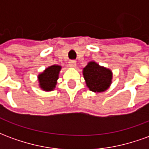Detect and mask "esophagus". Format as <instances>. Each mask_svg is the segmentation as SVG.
Here are the masks:
<instances>
[{"label": "esophagus", "mask_w": 149, "mask_h": 149, "mask_svg": "<svg viewBox=\"0 0 149 149\" xmlns=\"http://www.w3.org/2000/svg\"><path fill=\"white\" fill-rule=\"evenodd\" d=\"M68 65H69V66L72 67V68H75V67L77 66V61H76L75 60H71L70 61L68 62Z\"/></svg>", "instance_id": "esophagus-1"}]
</instances>
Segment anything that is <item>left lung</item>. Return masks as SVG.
Masks as SVG:
<instances>
[{
	"instance_id": "1",
	"label": "left lung",
	"mask_w": 149,
	"mask_h": 149,
	"mask_svg": "<svg viewBox=\"0 0 149 149\" xmlns=\"http://www.w3.org/2000/svg\"><path fill=\"white\" fill-rule=\"evenodd\" d=\"M84 77L91 91L101 93L109 87L112 81V72L100 67L95 62H89L84 68Z\"/></svg>"
}]
</instances>
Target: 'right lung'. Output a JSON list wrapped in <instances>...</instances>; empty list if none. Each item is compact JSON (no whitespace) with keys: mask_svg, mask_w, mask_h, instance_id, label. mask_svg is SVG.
Returning <instances> with one entry per match:
<instances>
[{"mask_svg":"<svg viewBox=\"0 0 149 149\" xmlns=\"http://www.w3.org/2000/svg\"><path fill=\"white\" fill-rule=\"evenodd\" d=\"M60 70L61 66L52 65L46 68L43 73L38 76L40 86L43 90L52 91L55 88Z\"/></svg>","mask_w":149,"mask_h":149,"instance_id":"add662e5","label":"right lung"}]
</instances>
